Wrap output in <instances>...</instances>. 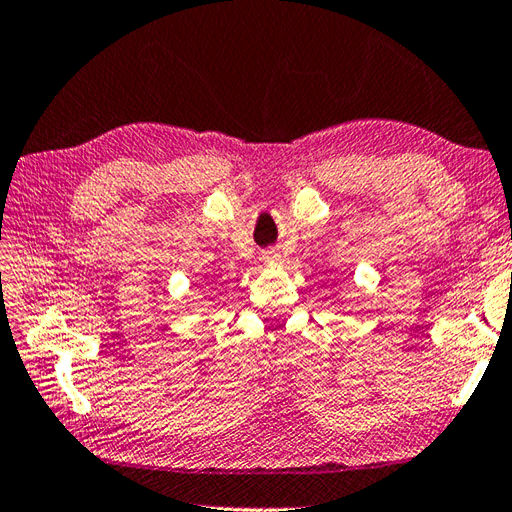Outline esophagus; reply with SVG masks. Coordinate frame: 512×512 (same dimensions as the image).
I'll return each mask as SVG.
<instances>
[{
    "label": "esophagus",
    "instance_id": "obj_1",
    "mask_svg": "<svg viewBox=\"0 0 512 512\" xmlns=\"http://www.w3.org/2000/svg\"><path fill=\"white\" fill-rule=\"evenodd\" d=\"M274 257H276V255H268V259H270V261H274Z\"/></svg>",
    "mask_w": 512,
    "mask_h": 512
}]
</instances>
